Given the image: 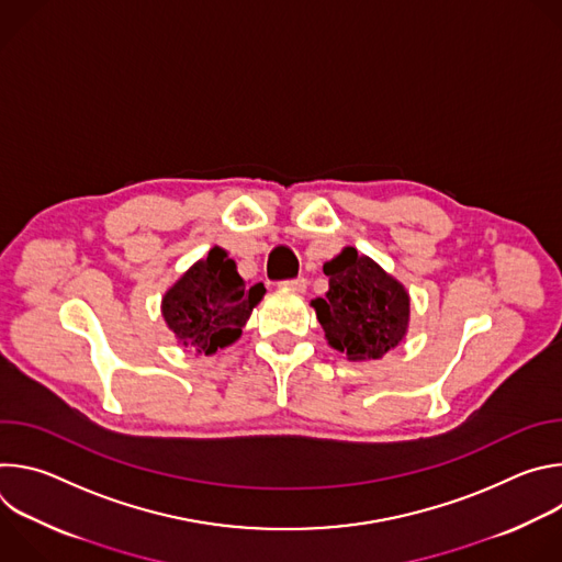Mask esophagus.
<instances>
[{
  "instance_id": "esophagus-1",
  "label": "esophagus",
  "mask_w": 562,
  "mask_h": 562,
  "mask_svg": "<svg viewBox=\"0 0 562 562\" xmlns=\"http://www.w3.org/2000/svg\"><path fill=\"white\" fill-rule=\"evenodd\" d=\"M280 284L286 286V289H293V291H297V293L306 291V278H291V280H282Z\"/></svg>"
}]
</instances>
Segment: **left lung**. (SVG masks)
<instances>
[{
  "mask_svg": "<svg viewBox=\"0 0 562 562\" xmlns=\"http://www.w3.org/2000/svg\"><path fill=\"white\" fill-rule=\"evenodd\" d=\"M329 291L313 300L329 345L351 360L382 358L403 340L409 323V295L371 258L345 249L325 265Z\"/></svg>",
  "mask_w": 562,
  "mask_h": 562,
  "instance_id": "left-lung-1",
  "label": "left lung"
}]
</instances>
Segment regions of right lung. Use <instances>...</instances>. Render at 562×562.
Returning a JSON list of instances; mask_svg holds the SVG:
<instances>
[{"label": "right lung", "mask_w": 562, "mask_h": 562, "mask_svg": "<svg viewBox=\"0 0 562 562\" xmlns=\"http://www.w3.org/2000/svg\"><path fill=\"white\" fill-rule=\"evenodd\" d=\"M262 295L265 284L247 286L226 251L215 247L169 289L162 315L184 347L209 356L237 340Z\"/></svg>", "instance_id": "right-lung-1"}]
</instances>
